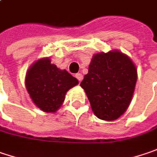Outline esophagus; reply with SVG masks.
Listing matches in <instances>:
<instances>
[{
    "instance_id": "34e87169",
    "label": "esophagus",
    "mask_w": 157,
    "mask_h": 157,
    "mask_svg": "<svg viewBox=\"0 0 157 157\" xmlns=\"http://www.w3.org/2000/svg\"><path fill=\"white\" fill-rule=\"evenodd\" d=\"M75 77L77 78V79L80 82L81 80L83 79V75L81 74V73H77V74L75 75Z\"/></svg>"
}]
</instances>
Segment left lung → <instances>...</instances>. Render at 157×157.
<instances>
[{
	"instance_id": "1",
	"label": "left lung",
	"mask_w": 157,
	"mask_h": 157,
	"mask_svg": "<svg viewBox=\"0 0 157 157\" xmlns=\"http://www.w3.org/2000/svg\"><path fill=\"white\" fill-rule=\"evenodd\" d=\"M137 70L132 60L119 51L94 56L80 86L94 115L112 121L124 113L132 97Z\"/></svg>"
}]
</instances>
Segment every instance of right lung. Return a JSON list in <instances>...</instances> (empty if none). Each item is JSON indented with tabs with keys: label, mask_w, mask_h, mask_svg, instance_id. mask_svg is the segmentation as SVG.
Wrapping results in <instances>:
<instances>
[{
	"label": "right lung",
	"mask_w": 157,
	"mask_h": 157,
	"mask_svg": "<svg viewBox=\"0 0 157 157\" xmlns=\"http://www.w3.org/2000/svg\"><path fill=\"white\" fill-rule=\"evenodd\" d=\"M78 83L67 71L52 64L49 58L37 61L25 78V86L33 101L45 112H56L63 102L67 91Z\"/></svg>",
	"instance_id": "1"
}]
</instances>
